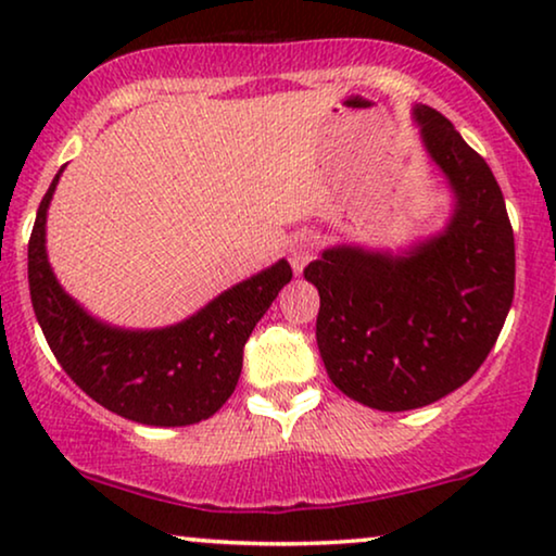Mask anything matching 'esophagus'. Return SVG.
Wrapping results in <instances>:
<instances>
[{
	"label": "esophagus",
	"instance_id": "obj_1",
	"mask_svg": "<svg viewBox=\"0 0 556 556\" xmlns=\"http://www.w3.org/2000/svg\"><path fill=\"white\" fill-rule=\"evenodd\" d=\"M314 248H316L314 235H306V232L293 235L291 242H288V261H291L295 273L306 268L311 257H314Z\"/></svg>",
	"mask_w": 556,
	"mask_h": 556
}]
</instances>
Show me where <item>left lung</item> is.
<instances>
[{
    "instance_id": "left-lung-1",
    "label": "left lung",
    "mask_w": 556,
    "mask_h": 556,
    "mask_svg": "<svg viewBox=\"0 0 556 556\" xmlns=\"http://www.w3.org/2000/svg\"><path fill=\"white\" fill-rule=\"evenodd\" d=\"M413 116L455 200L443 230L400 253L326 248L303 270L321 295L316 341L331 382L382 413L466 384L514 301V230L496 177L443 113L415 105Z\"/></svg>"
}]
</instances>
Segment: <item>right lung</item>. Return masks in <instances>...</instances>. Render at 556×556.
Listing matches in <instances>:
<instances>
[{
	"label": "right lung",
	"mask_w": 556,
	"mask_h": 556,
	"mask_svg": "<svg viewBox=\"0 0 556 556\" xmlns=\"http://www.w3.org/2000/svg\"><path fill=\"white\" fill-rule=\"evenodd\" d=\"M63 169L42 197L27 248L29 295L52 354L88 397L126 420L156 428L207 420L235 392L242 346L293 278L291 265L273 263L164 329L105 324L65 293L48 261L45 225Z\"/></svg>",
	"instance_id": "1"
}]
</instances>
